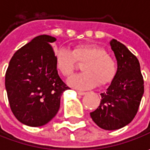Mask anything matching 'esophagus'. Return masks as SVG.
<instances>
[{
    "mask_svg": "<svg viewBox=\"0 0 150 150\" xmlns=\"http://www.w3.org/2000/svg\"><path fill=\"white\" fill-rule=\"evenodd\" d=\"M77 93H78V95H81V96H83V95H84V94H86V93H85V92H81V91H78Z\"/></svg>",
    "mask_w": 150,
    "mask_h": 150,
    "instance_id": "esophagus-1",
    "label": "esophagus"
}]
</instances>
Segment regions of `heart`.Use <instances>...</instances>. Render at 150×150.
<instances>
[{"label":"heart","instance_id":"obj_1","mask_svg":"<svg viewBox=\"0 0 150 150\" xmlns=\"http://www.w3.org/2000/svg\"><path fill=\"white\" fill-rule=\"evenodd\" d=\"M77 62L83 63V73L68 80L74 88L86 90L111 83L117 75L118 65L104 48L94 45H78L72 51L61 47L55 52L56 69L64 77H70L77 67Z\"/></svg>","mask_w":150,"mask_h":150}]
</instances>
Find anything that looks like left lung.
Returning <instances> with one entry per match:
<instances>
[{
  "mask_svg": "<svg viewBox=\"0 0 150 150\" xmlns=\"http://www.w3.org/2000/svg\"><path fill=\"white\" fill-rule=\"evenodd\" d=\"M118 63V72L106 92L101 93L100 104L90 112L93 122L105 130L119 129L135 117L144 94V79L138 58L124 44L110 42Z\"/></svg>",
  "mask_w": 150,
  "mask_h": 150,
  "instance_id": "8db88e82",
  "label": "left lung"
}]
</instances>
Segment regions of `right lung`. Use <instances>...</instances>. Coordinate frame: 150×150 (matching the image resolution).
<instances>
[{
    "label": "right lung",
    "instance_id": "obj_1",
    "mask_svg": "<svg viewBox=\"0 0 150 150\" xmlns=\"http://www.w3.org/2000/svg\"><path fill=\"white\" fill-rule=\"evenodd\" d=\"M57 39L41 35L17 50L9 62L5 85L11 112L23 124L42 126L60 108L61 96L69 88L55 67L50 43Z\"/></svg>",
    "mask_w": 150,
    "mask_h": 150
}]
</instances>
